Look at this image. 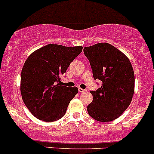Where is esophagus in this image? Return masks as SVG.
I'll list each match as a JSON object with an SVG mask.
<instances>
[{"instance_id": "34e87169", "label": "esophagus", "mask_w": 154, "mask_h": 154, "mask_svg": "<svg viewBox=\"0 0 154 154\" xmlns=\"http://www.w3.org/2000/svg\"><path fill=\"white\" fill-rule=\"evenodd\" d=\"M85 91H86V90H84V89L80 88H79V93H84V92H85Z\"/></svg>"}]
</instances>
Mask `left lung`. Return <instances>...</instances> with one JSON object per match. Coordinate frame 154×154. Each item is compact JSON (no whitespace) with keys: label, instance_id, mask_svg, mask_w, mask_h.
Listing matches in <instances>:
<instances>
[{"label":"left lung","instance_id":"obj_1","mask_svg":"<svg viewBox=\"0 0 154 154\" xmlns=\"http://www.w3.org/2000/svg\"><path fill=\"white\" fill-rule=\"evenodd\" d=\"M95 80L101 82L92 90L93 101L87 107L89 115L101 122L116 119L125 111L132 100L135 78L126 55L107 43L85 47Z\"/></svg>","mask_w":154,"mask_h":154}]
</instances>
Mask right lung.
<instances>
[{"instance_id": "1", "label": "right lung", "mask_w": 154, "mask_h": 154, "mask_svg": "<svg viewBox=\"0 0 154 154\" xmlns=\"http://www.w3.org/2000/svg\"><path fill=\"white\" fill-rule=\"evenodd\" d=\"M82 48L47 44L28 57L21 71L20 93L35 117L52 122L64 116L78 88L61 85V76Z\"/></svg>"}]
</instances>
